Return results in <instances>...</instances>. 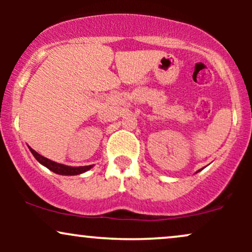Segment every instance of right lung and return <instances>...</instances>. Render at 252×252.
I'll use <instances>...</instances> for the list:
<instances>
[{
    "mask_svg": "<svg viewBox=\"0 0 252 252\" xmlns=\"http://www.w3.org/2000/svg\"><path fill=\"white\" fill-rule=\"evenodd\" d=\"M32 154L34 155V158L39 161L40 163L43 164L45 167H47L48 169L52 170V172L57 173V174L60 175H77V174H82V173L86 172L91 168L92 166H84V167H70V166H66V164H62V163H57L54 161L50 160L47 158H43L42 155L37 154L35 150H33L30 147Z\"/></svg>",
    "mask_w": 252,
    "mask_h": 252,
    "instance_id": "right-lung-1",
    "label": "right lung"
}]
</instances>
